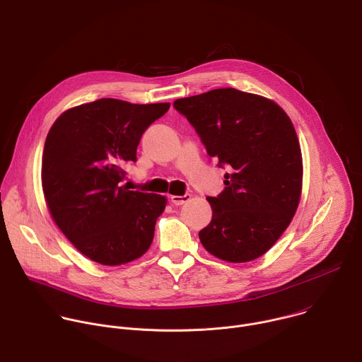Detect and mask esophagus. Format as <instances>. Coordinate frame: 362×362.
<instances>
[{"mask_svg":"<svg viewBox=\"0 0 362 362\" xmlns=\"http://www.w3.org/2000/svg\"><path fill=\"white\" fill-rule=\"evenodd\" d=\"M189 198H191L189 194H184V195H171V197H170V199H171V202H173L174 205H182V204H185L187 201H189Z\"/></svg>","mask_w":362,"mask_h":362,"instance_id":"obj_1","label":"esophagus"}]
</instances>
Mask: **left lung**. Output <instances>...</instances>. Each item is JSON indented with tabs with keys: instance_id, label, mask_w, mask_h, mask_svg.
<instances>
[{
	"instance_id": "8db88e82",
	"label": "left lung",
	"mask_w": 362,
	"mask_h": 362,
	"mask_svg": "<svg viewBox=\"0 0 362 362\" xmlns=\"http://www.w3.org/2000/svg\"><path fill=\"white\" fill-rule=\"evenodd\" d=\"M174 108L230 171L224 191L206 198L212 220L198 234L201 244L228 262L261 257L290 226L301 197L303 158L290 117L274 101L235 88L181 98Z\"/></svg>"
}]
</instances>
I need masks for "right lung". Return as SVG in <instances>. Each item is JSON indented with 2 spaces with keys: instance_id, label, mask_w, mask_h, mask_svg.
I'll list each match as a JSON object with an SVG mask.
<instances>
[{
  "instance_id": "obj_1",
  "label": "right lung",
  "mask_w": 362,
  "mask_h": 362,
  "mask_svg": "<svg viewBox=\"0 0 362 362\" xmlns=\"http://www.w3.org/2000/svg\"><path fill=\"white\" fill-rule=\"evenodd\" d=\"M168 110V103L101 98L61 114L47 135L41 178L52 220L98 264L129 262L153 243L165 197L121 182L144 131Z\"/></svg>"
}]
</instances>
